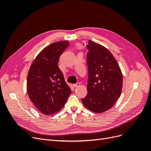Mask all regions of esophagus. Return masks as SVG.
I'll use <instances>...</instances> for the list:
<instances>
[{
	"label": "esophagus",
	"mask_w": 151,
	"mask_h": 151,
	"mask_svg": "<svg viewBox=\"0 0 151 151\" xmlns=\"http://www.w3.org/2000/svg\"><path fill=\"white\" fill-rule=\"evenodd\" d=\"M80 85H81V84L79 83H77V84L73 85V86H74V88H77V87H79Z\"/></svg>",
	"instance_id": "34e87169"
}]
</instances>
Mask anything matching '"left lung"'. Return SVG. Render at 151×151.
<instances>
[{
	"instance_id": "1",
	"label": "left lung",
	"mask_w": 151,
	"mask_h": 151,
	"mask_svg": "<svg viewBox=\"0 0 151 151\" xmlns=\"http://www.w3.org/2000/svg\"><path fill=\"white\" fill-rule=\"evenodd\" d=\"M86 47L89 50L88 94L81 101L89 110L101 113L111 108L120 98L122 73L115 58L106 47L91 40Z\"/></svg>"
}]
</instances>
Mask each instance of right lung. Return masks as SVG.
<instances>
[{
	"mask_svg": "<svg viewBox=\"0 0 151 151\" xmlns=\"http://www.w3.org/2000/svg\"><path fill=\"white\" fill-rule=\"evenodd\" d=\"M68 45V41L49 45L36 57L28 71L27 93L44 115H52L60 111L71 94L58 65L60 56Z\"/></svg>",
	"mask_w": 151,
	"mask_h": 151,
	"instance_id": "obj_1",
	"label": "right lung"
}]
</instances>
